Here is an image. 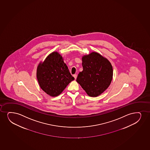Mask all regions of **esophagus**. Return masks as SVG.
<instances>
[{
    "mask_svg": "<svg viewBox=\"0 0 150 150\" xmlns=\"http://www.w3.org/2000/svg\"><path fill=\"white\" fill-rule=\"evenodd\" d=\"M73 77H74V78L76 79V78H77V75H76V74H74V75H73Z\"/></svg>",
    "mask_w": 150,
    "mask_h": 150,
    "instance_id": "esophagus-1",
    "label": "esophagus"
}]
</instances>
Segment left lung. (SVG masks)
I'll use <instances>...</instances> for the list:
<instances>
[{
    "mask_svg": "<svg viewBox=\"0 0 150 150\" xmlns=\"http://www.w3.org/2000/svg\"><path fill=\"white\" fill-rule=\"evenodd\" d=\"M83 71L76 81L89 96L96 97L104 93L112 80L113 70L108 59L96 52L82 57Z\"/></svg>",
    "mask_w": 150,
    "mask_h": 150,
    "instance_id": "obj_1",
    "label": "left lung"
}]
</instances>
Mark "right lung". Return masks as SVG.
<instances>
[{
	"label": "right lung",
	"instance_id": "obj_1",
	"mask_svg": "<svg viewBox=\"0 0 150 150\" xmlns=\"http://www.w3.org/2000/svg\"><path fill=\"white\" fill-rule=\"evenodd\" d=\"M36 77L41 88L51 96L61 94L74 80L62 56L57 52L50 53L38 65Z\"/></svg>",
	"mask_w": 150,
	"mask_h": 150
}]
</instances>
